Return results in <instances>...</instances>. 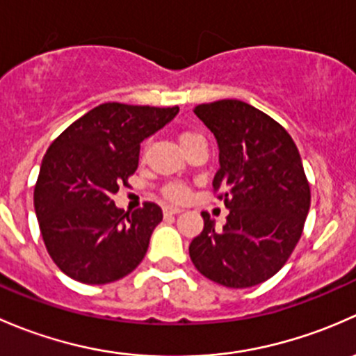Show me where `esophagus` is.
<instances>
[{"label": "esophagus", "instance_id": "1", "mask_svg": "<svg viewBox=\"0 0 356 356\" xmlns=\"http://www.w3.org/2000/svg\"><path fill=\"white\" fill-rule=\"evenodd\" d=\"M163 212H164V216H173V214H179V212H181V209L173 207V205H164Z\"/></svg>", "mask_w": 356, "mask_h": 356}]
</instances>
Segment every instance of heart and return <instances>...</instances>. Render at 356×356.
I'll return each instance as SVG.
<instances>
[{"label":"heart","instance_id":"1","mask_svg":"<svg viewBox=\"0 0 356 356\" xmlns=\"http://www.w3.org/2000/svg\"><path fill=\"white\" fill-rule=\"evenodd\" d=\"M199 138H204V137L200 134H197V131L185 130V131H181V134H179V144H181V147H183V145L190 144V142H193V140H199ZM163 193H164V197H166L168 200H173V202H183V200L188 197L190 190H188V186L185 185V183L171 181V183H168L166 186H164Z\"/></svg>","mask_w":356,"mask_h":356}]
</instances>
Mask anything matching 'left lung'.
Listing matches in <instances>:
<instances>
[{
    "mask_svg": "<svg viewBox=\"0 0 356 356\" xmlns=\"http://www.w3.org/2000/svg\"><path fill=\"white\" fill-rule=\"evenodd\" d=\"M219 145L212 192L229 209L216 229L202 212L204 229L190 243L200 274L228 288H250L273 277L295 250L310 209L302 157L276 120L238 99L193 109Z\"/></svg>",
    "mask_w": 356,
    "mask_h": 356,
    "instance_id": "1",
    "label": "left lung"
}]
</instances>
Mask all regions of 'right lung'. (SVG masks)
I'll return each instance as SVG.
<instances>
[{
    "label": "right lung",
    "mask_w": 356,
    "mask_h": 356,
    "mask_svg": "<svg viewBox=\"0 0 356 356\" xmlns=\"http://www.w3.org/2000/svg\"><path fill=\"white\" fill-rule=\"evenodd\" d=\"M177 113L178 106L104 102L70 124L44 154L35 216L47 254L68 277L113 283L142 262L163 211L144 202L130 214L113 195L137 171L140 142Z\"/></svg>",
    "instance_id": "obj_1"
}]
</instances>
